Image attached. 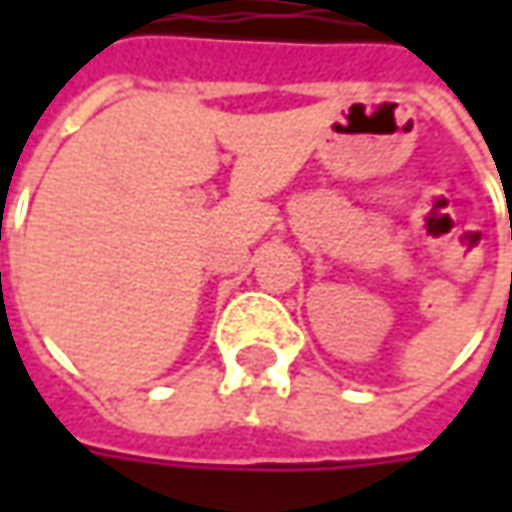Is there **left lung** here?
I'll return each mask as SVG.
<instances>
[{
  "instance_id": "obj_1",
  "label": "left lung",
  "mask_w": 512,
  "mask_h": 512,
  "mask_svg": "<svg viewBox=\"0 0 512 512\" xmlns=\"http://www.w3.org/2000/svg\"><path fill=\"white\" fill-rule=\"evenodd\" d=\"M510 236H512V230H510Z\"/></svg>"
}]
</instances>
